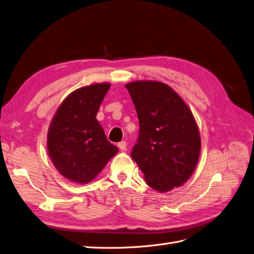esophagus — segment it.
<instances>
[{
    "label": "esophagus",
    "instance_id": "34e87169",
    "mask_svg": "<svg viewBox=\"0 0 254 254\" xmlns=\"http://www.w3.org/2000/svg\"><path fill=\"white\" fill-rule=\"evenodd\" d=\"M127 141H125V140H122V141L118 142V148H119L120 150H122V151H126V150H127Z\"/></svg>",
    "mask_w": 254,
    "mask_h": 254
}]
</instances>
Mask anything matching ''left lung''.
I'll list each match as a JSON object with an SVG mask.
<instances>
[{
	"instance_id": "1",
	"label": "left lung",
	"mask_w": 254,
	"mask_h": 254,
	"mask_svg": "<svg viewBox=\"0 0 254 254\" xmlns=\"http://www.w3.org/2000/svg\"><path fill=\"white\" fill-rule=\"evenodd\" d=\"M126 87L139 121L132 158L153 190L165 192L181 186L194 170L201 148L190 110L164 83L139 81Z\"/></svg>"
}]
</instances>
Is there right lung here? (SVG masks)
I'll return each mask as SVG.
<instances>
[{
    "label": "right lung",
    "mask_w": 254,
    "mask_h": 254,
    "mask_svg": "<svg viewBox=\"0 0 254 254\" xmlns=\"http://www.w3.org/2000/svg\"><path fill=\"white\" fill-rule=\"evenodd\" d=\"M110 87L104 83L76 89L64 99L51 122L49 155L61 175L73 182H90L118 152L96 119Z\"/></svg>",
    "instance_id": "right-lung-1"
}]
</instances>
